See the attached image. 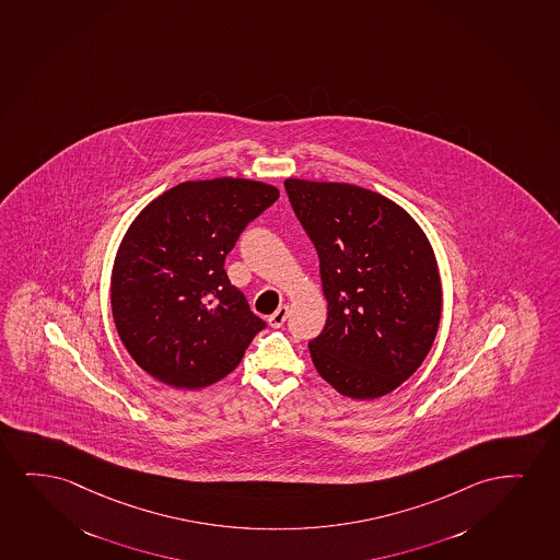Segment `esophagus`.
<instances>
[{"instance_id":"34e87169","label":"esophagus","mask_w":560,"mask_h":560,"mask_svg":"<svg viewBox=\"0 0 560 560\" xmlns=\"http://www.w3.org/2000/svg\"><path fill=\"white\" fill-rule=\"evenodd\" d=\"M289 317V305H281L279 310H277L271 317H269L268 323L271 328H281L284 325V320Z\"/></svg>"}]
</instances>
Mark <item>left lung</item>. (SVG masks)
<instances>
[{
	"mask_svg": "<svg viewBox=\"0 0 560 560\" xmlns=\"http://www.w3.org/2000/svg\"><path fill=\"white\" fill-rule=\"evenodd\" d=\"M292 209L319 255L327 325L310 353L351 399H378L410 378L435 340L443 292L435 253L402 207L341 182L287 178Z\"/></svg>",
	"mask_w": 560,
	"mask_h": 560,
	"instance_id": "left-lung-1",
	"label": "left lung"
}]
</instances>
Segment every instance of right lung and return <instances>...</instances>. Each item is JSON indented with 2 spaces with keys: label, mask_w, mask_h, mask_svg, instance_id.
I'll use <instances>...</instances> for the list:
<instances>
[{
  "label": "right lung",
  "mask_w": 560,
  "mask_h": 560,
  "mask_svg": "<svg viewBox=\"0 0 560 560\" xmlns=\"http://www.w3.org/2000/svg\"><path fill=\"white\" fill-rule=\"evenodd\" d=\"M279 189L247 178L182 182L135 219L112 271L117 335L142 371L176 389L228 376L266 323L224 261Z\"/></svg>",
  "instance_id": "right-lung-1"
}]
</instances>
